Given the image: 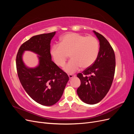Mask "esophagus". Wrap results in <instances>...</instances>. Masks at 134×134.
<instances>
[{
    "label": "esophagus",
    "mask_w": 134,
    "mask_h": 134,
    "mask_svg": "<svg viewBox=\"0 0 134 134\" xmlns=\"http://www.w3.org/2000/svg\"><path fill=\"white\" fill-rule=\"evenodd\" d=\"M68 76H69V79H71L73 78V77H74L75 75H72V74H69Z\"/></svg>",
    "instance_id": "34e87169"
}]
</instances>
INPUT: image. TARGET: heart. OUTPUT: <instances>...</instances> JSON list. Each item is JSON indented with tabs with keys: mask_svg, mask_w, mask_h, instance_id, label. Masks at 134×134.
I'll return each mask as SVG.
<instances>
[{
	"mask_svg": "<svg viewBox=\"0 0 134 134\" xmlns=\"http://www.w3.org/2000/svg\"><path fill=\"white\" fill-rule=\"evenodd\" d=\"M99 48V42L96 38L68 33L60 38V44L52 46L51 54L59 66L64 65L69 55L71 60L63 69L68 74H72L82 66L87 68L92 65L98 57Z\"/></svg>",
	"mask_w": 134,
	"mask_h": 134,
	"instance_id": "obj_1",
	"label": "heart"
}]
</instances>
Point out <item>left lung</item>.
Wrapping results in <instances>:
<instances>
[{
	"instance_id": "1",
	"label": "left lung",
	"mask_w": 134,
	"mask_h": 134,
	"mask_svg": "<svg viewBox=\"0 0 134 134\" xmlns=\"http://www.w3.org/2000/svg\"><path fill=\"white\" fill-rule=\"evenodd\" d=\"M99 41L98 56L92 65L78 73L80 86L76 92L80 99L89 104L98 103L106 96L115 75V55L103 36L93 31Z\"/></svg>"
}]
</instances>
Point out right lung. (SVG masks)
Segmentation results:
<instances>
[{
  "mask_svg": "<svg viewBox=\"0 0 134 134\" xmlns=\"http://www.w3.org/2000/svg\"><path fill=\"white\" fill-rule=\"evenodd\" d=\"M56 32L34 36L23 43L16 58L18 78L27 94L36 102L50 106L62 97L69 76L52 62L50 42ZM30 51L38 55L39 64L35 68L27 67L23 55Z\"/></svg>",
  "mask_w": 134,
  "mask_h": 134,
  "instance_id": "obj_1",
  "label": "right lung"
}]
</instances>
